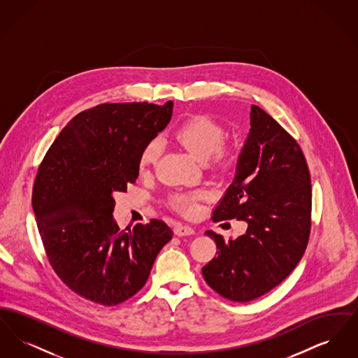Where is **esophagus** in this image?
Wrapping results in <instances>:
<instances>
[{"label":"esophagus","mask_w":358,"mask_h":358,"mask_svg":"<svg viewBox=\"0 0 358 358\" xmlns=\"http://www.w3.org/2000/svg\"><path fill=\"white\" fill-rule=\"evenodd\" d=\"M194 228L193 227H190V225H187V224H176V227H174V234L177 235V236H190V235H194Z\"/></svg>","instance_id":"34e87169"}]
</instances>
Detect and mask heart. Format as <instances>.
<instances>
[{"label": "heart", "instance_id": "b5f03b06", "mask_svg": "<svg viewBox=\"0 0 358 358\" xmlns=\"http://www.w3.org/2000/svg\"><path fill=\"white\" fill-rule=\"evenodd\" d=\"M174 138L197 159L206 161L210 158L217 166H229L238 158L236 149L222 143L225 138L224 127L206 117H194L187 120L174 131ZM159 154L161 142L158 139H152L143 148L139 157L141 171H145L154 165ZM203 194V192L177 193L173 196L171 204L184 212L192 213L196 210V201L201 199Z\"/></svg>", "mask_w": 358, "mask_h": 358}]
</instances>
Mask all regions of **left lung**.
<instances>
[{
  "label": "left lung",
  "mask_w": 358,
  "mask_h": 358,
  "mask_svg": "<svg viewBox=\"0 0 358 358\" xmlns=\"http://www.w3.org/2000/svg\"><path fill=\"white\" fill-rule=\"evenodd\" d=\"M250 124L234 181L212 217L243 220L247 231L228 240L206 231L219 251L201 270L209 287L234 302L282 283L305 254L311 225V181L299 145L255 104Z\"/></svg>",
  "instance_id": "obj_1"
}]
</instances>
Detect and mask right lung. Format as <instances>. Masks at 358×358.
I'll return each mask as SVG.
<instances>
[{"instance_id":"obj_1","label":"right lung","mask_w":358,"mask_h":358,"mask_svg":"<svg viewBox=\"0 0 358 358\" xmlns=\"http://www.w3.org/2000/svg\"><path fill=\"white\" fill-rule=\"evenodd\" d=\"M171 114V101L99 104L69 120L40 165L32 205L45 252L88 301L115 306L136 295L173 236L155 219L120 231L113 215L114 193L136 182L143 148Z\"/></svg>"}]
</instances>
